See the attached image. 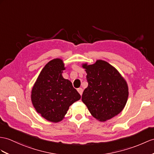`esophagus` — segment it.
I'll return each mask as SVG.
<instances>
[{
    "mask_svg": "<svg viewBox=\"0 0 154 154\" xmlns=\"http://www.w3.org/2000/svg\"><path fill=\"white\" fill-rule=\"evenodd\" d=\"M77 90H78V93H79L80 94V95H82V93H83V89H82V88H78Z\"/></svg>",
    "mask_w": 154,
    "mask_h": 154,
    "instance_id": "esophagus-1",
    "label": "esophagus"
}]
</instances>
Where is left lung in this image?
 Returning a JSON list of instances; mask_svg holds the SVG:
<instances>
[{"label": "left lung", "instance_id": "obj_1", "mask_svg": "<svg viewBox=\"0 0 154 154\" xmlns=\"http://www.w3.org/2000/svg\"><path fill=\"white\" fill-rule=\"evenodd\" d=\"M82 66L87 72L88 86L82 100L90 113L103 122L120 113L126 104L129 91L125 80L118 71L103 60Z\"/></svg>", "mask_w": 154, "mask_h": 154}]
</instances>
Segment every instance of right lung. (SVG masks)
I'll return each mask as SVG.
<instances>
[{
	"label": "right lung",
	"instance_id": "1",
	"mask_svg": "<svg viewBox=\"0 0 154 154\" xmlns=\"http://www.w3.org/2000/svg\"><path fill=\"white\" fill-rule=\"evenodd\" d=\"M64 70L61 59L51 60L40 72L32 89L34 107L50 122L61 121L69 106L81 98L71 82L63 77Z\"/></svg>",
	"mask_w": 154,
	"mask_h": 154
}]
</instances>
